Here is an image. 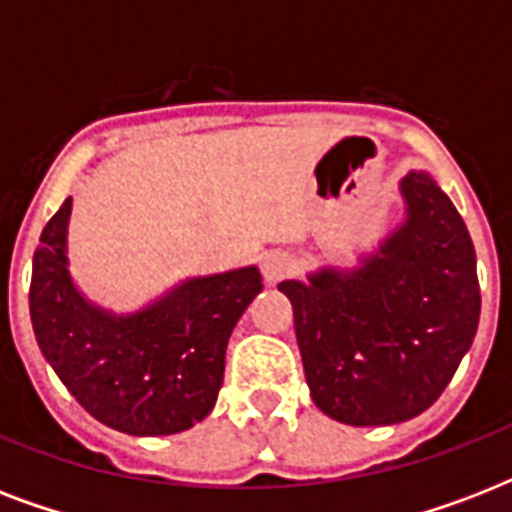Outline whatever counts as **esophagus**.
<instances>
[{
  "instance_id": "1",
  "label": "esophagus",
  "mask_w": 512,
  "mask_h": 512,
  "mask_svg": "<svg viewBox=\"0 0 512 512\" xmlns=\"http://www.w3.org/2000/svg\"><path fill=\"white\" fill-rule=\"evenodd\" d=\"M297 268V260L284 249H271L263 255V276L268 284H279L281 279L292 276Z\"/></svg>"
}]
</instances>
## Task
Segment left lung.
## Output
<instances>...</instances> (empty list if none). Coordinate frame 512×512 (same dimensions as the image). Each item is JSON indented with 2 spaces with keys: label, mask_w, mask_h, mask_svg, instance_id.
Wrapping results in <instances>:
<instances>
[{
  "label": "left lung",
  "mask_w": 512,
  "mask_h": 512,
  "mask_svg": "<svg viewBox=\"0 0 512 512\" xmlns=\"http://www.w3.org/2000/svg\"><path fill=\"white\" fill-rule=\"evenodd\" d=\"M406 220L353 271L281 281L313 404L369 428L422 414L473 345L481 316L465 220L425 172L401 180Z\"/></svg>",
  "instance_id": "left-lung-1"
}]
</instances>
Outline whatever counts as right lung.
I'll return each instance as SVG.
<instances>
[{
  "label": "right lung",
  "instance_id": "1",
  "mask_svg": "<svg viewBox=\"0 0 512 512\" xmlns=\"http://www.w3.org/2000/svg\"><path fill=\"white\" fill-rule=\"evenodd\" d=\"M71 199L34 252L31 324L71 396L130 436H172L212 412L236 321L263 289L255 265L183 281L143 311L116 316L87 303L68 273Z\"/></svg>",
  "mask_w": 512,
  "mask_h": 512
}]
</instances>
